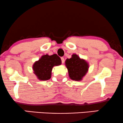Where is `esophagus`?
Segmentation results:
<instances>
[{
	"label": "esophagus",
	"instance_id": "34e87169",
	"mask_svg": "<svg viewBox=\"0 0 123 123\" xmlns=\"http://www.w3.org/2000/svg\"><path fill=\"white\" fill-rule=\"evenodd\" d=\"M61 59H62V63H64V61H65V60H64V58H63V57H62V58H61Z\"/></svg>",
	"mask_w": 123,
	"mask_h": 123
}]
</instances>
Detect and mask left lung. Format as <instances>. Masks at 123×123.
I'll use <instances>...</instances> for the list:
<instances>
[{"label":"left lung","mask_w":123,"mask_h":123,"mask_svg":"<svg viewBox=\"0 0 123 123\" xmlns=\"http://www.w3.org/2000/svg\"><path fill=\"white\" fill-rule=\"evenodd\" d=\"M65 62L68 69L69 76L72 80H81L88 72V63L76 54L72 55V58L67 59Z\"/></svg>","instance_id":"obj_1"}]
</instances>
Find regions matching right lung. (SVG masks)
Masks as SVG:
<instances>
[{
    "instance_id": "add662e5",
    "label": "right lung",
    "mask_w": 123,
    "mask_h": 123,
    "mask_svg": "<svg viewBox=\"0 0 123 123\" xmlns=\"http://www.w3.org/2000/svg\"><path fill=\"white\" fill-rule=\"evenodd\" d=\"M61 63V59L56 54L44 55L33 64V73L40 80H48L51 78L53 67L59 65Z\"/></svg>"
}]
</instances>
